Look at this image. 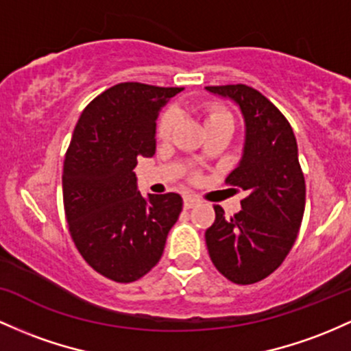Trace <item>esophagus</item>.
<instances>
[{"mask_svg":"<svg viewBox=\"0 0 351 351\" xmlns=\"http://www.w3.org/2000/svg\"><path fill=\"white\" fill-rule=\"evenodd\" d=\"M199 203V199L196 198V196H191V195H186L183 198V205H184V208H193L195 205H198Z\"/></svg>","mask_w":351,"mask_h":351,"instance_id":"1","label":"esophagus"}]
</instances>
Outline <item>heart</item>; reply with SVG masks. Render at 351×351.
Returning <instances> with one entry per match:
<instances>
[{"label":"heart","instance_id":"obj_1","mask_svg":"<svg viewBox=\"0 0 351 351\" xmlns=\"http://www.w3.org/2000/svg\"><path fill=\"white\" fill-rule=\"evenodd\" d=\"M202 114L203 119H205V126L211 125V123L223 121V119H232L228 111L223 110V108L218 105H205L202 108ZM176 125H178V114H176L175 111L169 110L167 113H163V117L158 121V138H160V140H169L173 132H175Z\"/></svg>","mask_w":351,"mask_h":351}]
</instances>
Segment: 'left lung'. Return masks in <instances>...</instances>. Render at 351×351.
<instances>
[{
    "label": "left lung",
    "instance_id": "8db88e82",
    "mask_svg": "<svg viewBox=\"0 0 351 351\" xmlns=\"http://www.w3.org/2000/svg\"><path fill=\"white\" fill-rule=\"evenodd\" d=\"M232 99L245 119L243 156L226 183L243 190L232 218L215 205L205 240L211 261L225 278L252 285L271 275L290 253L305 211V176L288 119L268 98L246 84L206 86Z\"/></svg>",
    "mask_w": 351,
    "mask_h": 351
}]
</instances>
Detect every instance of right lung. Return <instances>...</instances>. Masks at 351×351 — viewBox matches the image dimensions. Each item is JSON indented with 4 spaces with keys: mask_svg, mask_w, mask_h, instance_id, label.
<instances>
[{
    "mask_svg": "<svg viewBox=\"0 0 351 351\" xmlns=\"http://www.w3.org/2000/svg\"><path fill=\"white\" fill-rule=\"evenodd\" d=\"M182 90L114 84L76 123L63 167L64 215L84 261L113 282H136L155 267L182 213L178 193L141 196L133 171L138 158L155 155L158 113Z\"/></svg>",
    "mask_w": 351,
    "mask_h": 351,
    "instance_id": "obj_1",
    "label": "right lung"
}]
</instances>
